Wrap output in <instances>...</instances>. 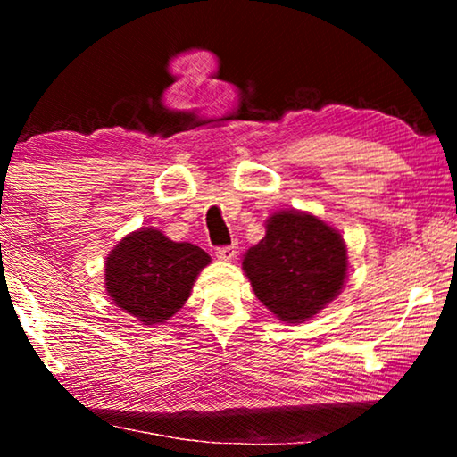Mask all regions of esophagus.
I'll return each mask as SVG.
<instances>
[{"label":"esophagus","mask_w":457,"mask_h":457,"mask_svg":"<svg viewBox=\"0 0 457 457\" xmlns=\"http://www.w3.org/2000/svg\"><path fill=\"white\" fill-rule=\"evenodd\" d=\"M215 256H218V258L223 260V262L234 260V256H236V245H220L218 250H215Z\"/></svg>","instance_id":"esophagus-1"}]
</instances>
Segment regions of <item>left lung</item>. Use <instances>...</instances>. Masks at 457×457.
<instances>
[{
    "instance_id": "left-lung-1",
    "label": "left lung",
    "mask_w": 457,
    "mask_h": 457,
    "mask_svg": "<svg viewBox=\"0 0 457 457\" xmlns=\"http://www.w3.org/2000/svg\"><path fill=\"white\" fill-rule=\"evenodd\" d=\"M242 268L270 312L284 322H304L343 290L346 245L316 215L278 212L260 244L245 252Z\"/></svg>"
}]
</instances>
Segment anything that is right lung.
Returning a JSON list of instances; mask_svg holds the SVG:
<instances>
[{"label": "right lung", "instance_id": "1", "mask_svg": "<svg viewBox=\"0 0 457 457\" xmlns=\"http://www.w3.org/2000/svg\"><path fill=\"white\" fill-rule=\"evenodd\" d=\"M210 262L199 245L171 242L159 229H138L108 253L106 292L143 324H163L185 304L201 268Z\"/></svg>", "mask_w": 457, "mask_h": 457}]
</instances>
